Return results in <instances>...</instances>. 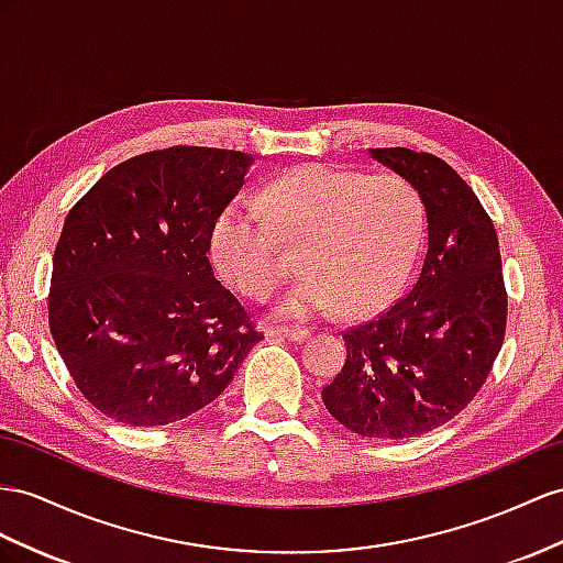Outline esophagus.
I'll use <instances>...</instances> for the list:
<instances>
[{
	"mask_svg": "<svg viewBox=\"0 0 563 563\" xmlns=\"http://www.w3.org/2000/svg\"><path fill=\"white\" fill-rule=\"evenodd\" d=\"M264 333L268 338H285V340H295V342L309 338V330L299 328V325H268Z\"/></svg>",
	"mask_w": 563,
	"mask_h": 563,
	"instance_id": "1",
	"label": "esophagus"
}]
</instances>
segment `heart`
<instances>
[{
	"instance_id": "1",
	"label": "heart",
	"mask_w": 563,
	"mask_h": 563,
	"mask_svg": "<svg viewBox=\"0 0 563 563\" xmlns=\"http://www.w3.org/2000/svg\"><path fill=\"white\" fill-rule=\"evenodd\" d=\"M235 199L209 230V258L235 292L264 299L283 276L280 247L299 244L305 271L276 311L313 319L338 305L350 319L380 311L399 295L419 252L423 201L395 173L305 166L271 180L256 197Z\"/></svg>"
}]
</instances>
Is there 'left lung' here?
<instances>
[{
  "label": "left lung",
  "instance_id": "obj_1",
  "mask_svg": "<svg viewBox=\"0 0 563 563\" xmlns=\"http://www.w3.org/2000/svg\"><path fill=\"white\" fill-rule=\"evenodd\" d=\"M371 156L421 192L428 252L409 295L344 330L347 358L321 397L358 435L409 440L478 395L507 333V287L495 223L450 164L407 147Z\"/></svg>",
  "mask_w": 563,
  "mask_h": 563
}]
</instances>
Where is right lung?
Instances as JSON below:
<instances>
[{
	"label": "right lung",
	"mask_w": 563,
	"mask_h": 563,
	"mask_svg": "<svg viewBox=\"0 0 563 563\" xmlns=\"http://www.w3.org/2000/svg\"><path fill=\"white\" fill-rule=\"evenodd\" d=\"M252 162L187 144L144 152L68 211L52 258L49 333L82 397L109 419H187L264 338L207 256L211 223Z\"/></svg>",
	"instance_id": "right-lung-1"
}]
</instances>
